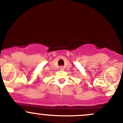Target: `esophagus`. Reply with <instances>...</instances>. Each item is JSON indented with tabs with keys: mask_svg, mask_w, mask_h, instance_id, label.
I'll return each mask as SVG.
<instances>
[{
	"mask_svg": "<svg viewBox=\"0 0 123 123\" xmlns=\"http://www.w3.org/2000/svg\"><path fill=\"white\" fill-rule=\"evenodd\" d=\"M60 70H63L64 69L63 66H60Z\"/></svg>",
	"mask_w": 123,
	"mask_h": 123,
	"instance_id": "obj_1",
	"label": "esophagus"
}]
</instances>
